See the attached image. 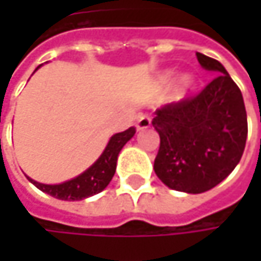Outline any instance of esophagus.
I'll return each instance as SVG.
<instances>
[{
  "mask_svg": "<svg viewBox=\"0 0 261 261\" xmlns=\"http://www.w3.org/2000/svg\"><path fill=\"white\" fill-rule=\"evenodd\" d=\"M149 127H151V118L146 116V115H140L139 119H137V122H136V128H137V131L146 130V128H149Z\"/></svg>",
  "mask_w": 261,
  "mask_h": 261,
  "instance_id": "obj_1",
  "label": "esophagus"
}]
</instances>
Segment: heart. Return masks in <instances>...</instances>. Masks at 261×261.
<instances>
[{
    "instance_id": "heart-1",
    "label": "heart",
    "mask_w": 261,
    "mask_h": 261,
    "mask_svg": "<svg viewBox=\"0 0 261 261\" xmlns=\"http://www.w3.org/2000/svg\"><path fill=\"white\" fill-rule=\"evenodd\" d=\"M172 80H174V71H166V72L162 75L160 81L166 86V84H171ZM192 86H193V80H192V77H190V75H182L181 80H180V90H181L182 93L187 92V90H190Z\"/></svg>"
}]
</instances>
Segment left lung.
<instances>
[{
    "mask_svg": "<svg viewBox=\"0 0 261 261\" xmlns=\"http://www.w3.org/2000/svg\"><path fill=\"white\" fill-rule=\"evenodd\" d=\"M205 71L218 74L201 93L155 110L160 136L155 175L169 189L202 193L224 181L242 159L248 121L240 89L218 60L196 53Z\"/></svg>",
    "mask_w": 261,
    "mask_h": 261,
    "instance_id": "obj_1",
    "label": "left lung"
}]
</instances>
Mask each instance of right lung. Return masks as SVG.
<instances>
[{"label": "right lung", "mask_w": 261, "mask_h": 261, "mask_svg": "<svg viewBox=\"0 0 261 261\" xmlns=\"http://www.w3.org/2000/svg\"><path fill=\"white\" fill-rule=\"evenodd\" d=\"M134 133H136L134 127H130L128 130L113 134L110 137L106 149L98 157V160L90 168H87L84 172L77 175L75 178H71V180L60 182V184H43V182L34 181L30 177H27V178L39 190H42L57 199L80 201V199L93 196V195L102 192L109 186V182L112 181L115 171H116L118 155H119L121 149L124 148V145L134 136Z\"/></svg>", "instance_id": "add662e5"}]
</instances>
